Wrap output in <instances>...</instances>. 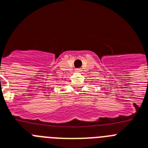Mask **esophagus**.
<instances>
[{
    "instance_id": "34e87169",
    "label": "esophagus",
    "mask_w": 148,
    "mask_h": 148,
    "mask_svg": "<svg viewBox=\"0 0 148 148\" xmlns=\"http://www.w3.org/2000/svg\"><path fill=\"white\" fill-rule=\"evenodd\" d=\"M75 72H81V69H76Z\"/></svg>"
}]
</instances>
